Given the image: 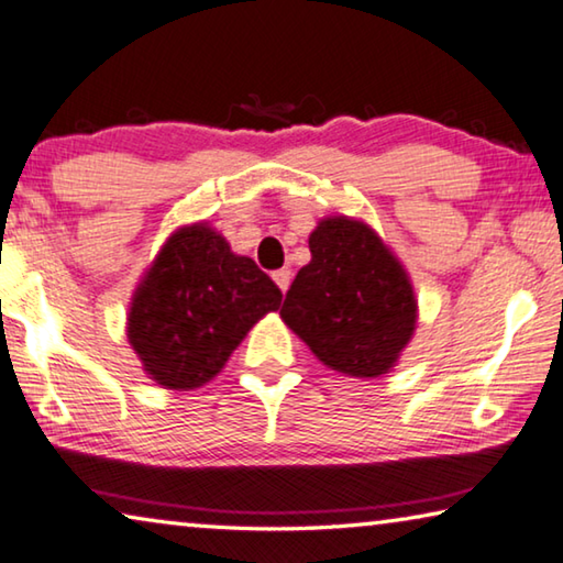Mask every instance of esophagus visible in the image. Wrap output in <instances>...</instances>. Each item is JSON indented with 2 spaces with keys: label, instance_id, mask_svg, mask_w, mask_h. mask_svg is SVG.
Listing matches in <instances>:
<instances>
[{
  "label": "esophagus",
  "instance_id": "1",
  "mask_svg": "<svg viewBox=\"0 0 563 563\" xmlns=\"http://www.w3.org/2000/svg\"><path fill=\"white\" fill-rule=\"evenodd\" d=\"M272 276H274L276 287H279L284 294H287L289 284H291V269H276Z\"/></svg>",
  "mask_w": 563,
  "mask_h": 563
}]
</instances>
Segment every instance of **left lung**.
<instances>
[{"mask_svg":"<svg viewBox=\"0 0 563 563\" xmlns=\"http://www.w3.org/2000/svg\"><path fill=\"white\" fill-rule=\"evenodd\" d=\"M282 319L319 362L374 379L399 362L417 329V297L401 262L364 221L327 217L309 236Z\"/></svg>","mask_w":563,"mask_h":563,"instance_id":"obj_1","label":"left lung"}]
</instances>
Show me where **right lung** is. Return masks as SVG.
<instances>
[{
  "instance_id": "right-lung-1",
  "label": "right lung",
  "mask_w": 563,
  "mask_h": 563,
  "mask_svg": "<svg viewBox=\"0 0 563 563\" xmlns=\"http://www.w3.org/2000/svg\"><path fill=\"white\" fill-rule=\"evenodd\" d=\"M282 291L207 224L181 227L156 254L129 307L126 336L164 389H197L221 372Z\"/></svg>"
}]
</instances>
